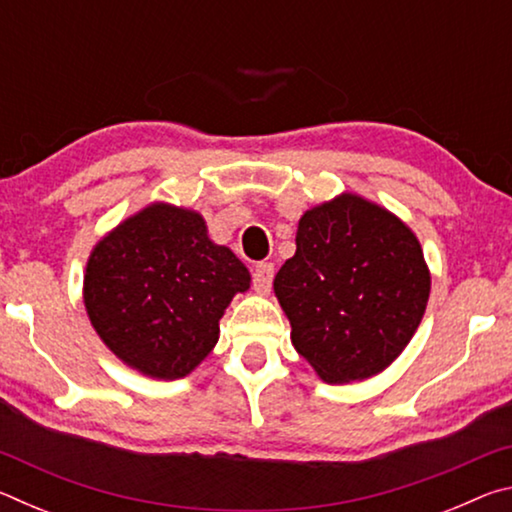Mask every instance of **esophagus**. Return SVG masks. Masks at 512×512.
I'll use <instances>...</instances> for the list:
<instances>
[{
    "instance_id": "esophagus-1",
    "label": "esophagus",
    "mask_w": 512,
    "mask_h": 512,
    "mask_svg": "<svg viewBox=\"0 0 512 512\" xmlns=\"http://www.w3.org/2000/svg\"><path fill=\"white\" fill-rule=\"evenodd\" d=\"M271 284H273V264L262 262L255 266L253 271V287L259 293H268L271 291Z\"/></svg>"
}]
</instances>
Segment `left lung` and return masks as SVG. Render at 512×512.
Segmentation results:
<instances>
[{
    "instance_id": "1",
    "label": "left lung",
    "mask_w": 512,
    "mask_h": 512,
    "mask_svg": "<svg viewBox=\"0 0 512 512\" xmlns=\"http://www.w3.org/2000/svg\"><path fill=\"white\" fill-rule=\"evenodd\" d=\"M273 291L300 357L327 384H350L404 352L427 309L431 273L400 216L343 192L300 216L296 255Z\"/></svg>"
}]
</instances>
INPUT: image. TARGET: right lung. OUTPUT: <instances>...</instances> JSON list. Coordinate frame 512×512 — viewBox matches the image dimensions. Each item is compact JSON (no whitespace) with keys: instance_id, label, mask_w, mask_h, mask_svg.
<instances>
[{"instance_id":"right-lung-1","label":"right lung","mask_w":512,"mask_h":512,"mask_svg":"<svg viewBox=\"0 0 512 512\" xmlns=\"http://www.w3.org/2000/svg\"><path fill=\"white\" fill-rule=\"evenodd\" d=\"M250 273L201 212L155 201L106 232L85 264L83 305L106 348L144 377H187L219 341Z\"/></svg>"}]
</instances>
